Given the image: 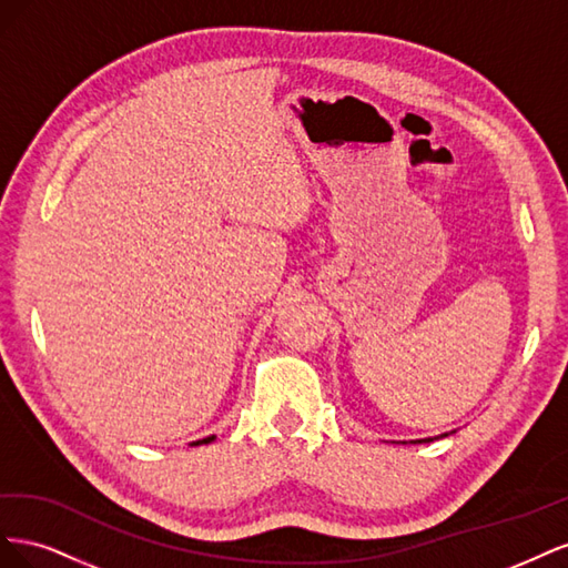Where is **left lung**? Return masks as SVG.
I'll list each match as a JSON object with an SVG mask.
<instances>
[{
  "mask_svg": "<svg viewBox=\"0 0 568 568\" xmlns=\"http://www.w3.org/2000/svg\"><path fill=\"white\" fill-rule=\"evenodd\" d=\"M450 434H455V432H450ZM450 434H440V436H434V438H417V440H400V443H432V440H436V438H445V436H450ZM395 443V440H393Z\"/></svg>",
  "mask_w": 568,
  "mask_h": 568,
  "instance_id": "left-lung-1",
  "label": "left lung"
}]
</instances>
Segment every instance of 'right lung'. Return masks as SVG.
Here are the masks:
<instances>
[{
    "instance_id": "add662e5",
    "label": "right lung",
    "mask_w": 568,
    "mask_h": 568,
    "mask_svg": "<svg viewBox=\"0 0 568 568\" xmlns=\"http://www.w3.org/2000/svg\"><path fill=\"white\" fill-rule=\"evenodd\" d=\"M211 440H215V436H209V438H203V440H194L192 445H201V443H211Z\"/></svg>"
}]
</instances>
